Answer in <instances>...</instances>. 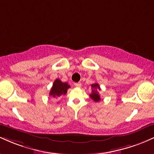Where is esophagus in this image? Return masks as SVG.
Wrapping results in <instances>:
<instances>
[{
    "label": "esophagus",
    "instance_id": "obj_1",
    "mask_svg": "<svg viewBox=\"0 0 154 154\" xmlns=\"http://www.w3.org/2000/svg\"><path fill=\"white\" fill-rule=\"evenodd\" d=\"M75 86L76 88H80L82 86V84H81V82H76L75 83Z\"/></svg>",
    "mask_w": 154,
    "mask_h": 154
}]
</instances>
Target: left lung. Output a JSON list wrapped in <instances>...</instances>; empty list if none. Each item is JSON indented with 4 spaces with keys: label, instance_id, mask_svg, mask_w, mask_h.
I'll return each mask as SVG.
<instances>
[{
    "label": "left lung",
    "instance_id": "8db88e82",
    "mask_svg": "<svg viewBox=\"0 0 154 154\" xmlns=\"http://www.w3.org/2000/svg\"><path fill=\"white\" fill-rule=\"evenodd\" d=\"M92 88V93L90 94V97L95 102H98L100 100V97L98 93V91H100V88L99 85L98 83H94L91 85Z\"/></svg>",
    "mask_w": 154,
    "mask_h": 154
}]
</instances>
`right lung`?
Wrapping results in <instances>:
<instances>
[{
  "label": "right lung",
  "mask_w": 154,
  "mask_h": 154,
  "mask_svg": "<svg viewBox=\"0 0 154 154\" xmlns=\"http://www.w3.org/2000/svg\"><path fill=\"white\" fill-rule=\"evenodd\" d=\"M69 88L70 85H69L67 82H62L59 79H56L53 84L49 95L53 98H58L66 94L67 90Z\"/></svg>",
  "instance_id": "1"
}]
</instances>
